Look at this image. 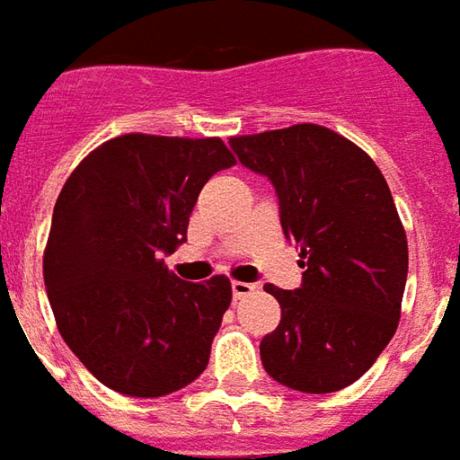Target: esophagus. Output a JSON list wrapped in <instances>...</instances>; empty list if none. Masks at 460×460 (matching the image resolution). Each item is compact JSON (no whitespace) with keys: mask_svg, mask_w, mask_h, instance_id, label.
I'll return each mask as SVG.
<instances>
[{"mask_svg":"<svg viewBox=\"0 0 460 460\" xmlns=\"http://www.w3.org/2000/svg\"><path fill=\"white\" fill-rule=\"evenodd\" d=\"M254 289H257V284H250V281H233V296H234V299L250 296Z\"/></svg>","mask_w":460,"mask_h":460,"instance_id":"1","label":"esophagus"}]
</instances>
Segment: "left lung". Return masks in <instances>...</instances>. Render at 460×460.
I'll return each instance as SVG.
<instances>
[{
	"label": "left lung",
	"instance_id": "obj_1",
	"mask_svg": "<svg viewBox=\"0 0 460 460\" xmlns=\"http://www.w3.org/2000/svg\"><path fill=\"white\" fill-rule=\"evenodd\" d=\"M244 169L270 181L279 223L304 260L299 289L279 301V326L262 338L270 377L308 394L353 385L390 343L407 284V234L375 161L318 124L233 137Z\"/></svg>",
	"mask_w": 460,
	"mask_h": 460
}]
</instances>
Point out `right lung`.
Returning a JSON list of instances; mask_svg holds the SVG:
<instances>
[{
	"label": "right lung",
	"instance_id": "add662e5",
	"mask_svg": "<svg viewBox=\"0 0 460 460\" xmlns=\"http://www.w3.org/2000/svg\"><path fill=\"white\" fill-rule=\"evenodd\" d=\"M234 156L220 139L124 134L70 173L53 208L43 281L66 345L127 397H164L200 377L233 299L226 277L179 279L198 193Z\"/></svg>",
	"mask_w": 460,
	"mask_h": 460
}]
</instances>
